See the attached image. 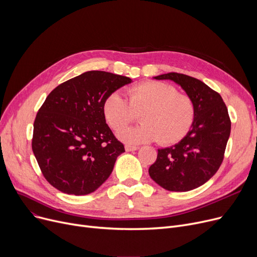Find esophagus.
Wrapping results in <instances>:
<instances>
[{
	"label": "esophagus",
	"instance_id": "1",
	"mask_svg": "<svg viewBox=\"0 0 257 257\" xmlns=\"http://www.w3.org/2000/svg\"><path fill=\"white\" fill-rule=\"evenodd\" d=\"M139 148L140 147H138V146H132V145H126L125 146V150L126 151H136V150H139Z\"/></svg>",
	"mask_w": 257,
	"mask_h": 257
}]
</instances>
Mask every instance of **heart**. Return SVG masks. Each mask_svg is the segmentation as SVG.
Returning a JSON list of instances; mask_svg holds the SVG:
<instances>
[{"mask_svg": "<svg viewBox=\"0 0 257 257\" xmlns=\"http://www.w3.org/2000/svg\"><path fill=\"white\" fill-rule=\"evenodd\" d=\"M105 118L113 130L119 131L141 114L143 123L121 131L119 139L128 143L156 141L173 145L186 137L194 125L196 105L191 96L159 81H146L126 90V100L113 92L103 104Z\"/></svg>", "mask_w": 257, "mask_h": 257, "instance_id": "1", "label": "heart"}]
</instances>
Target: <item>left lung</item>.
I'll use <instances>...</instances> for the list:
<instances>
[{"mask_svg": "<svg viewBox=\"0 0 257 257\" xmlns=\"http://www.w3.org/2000/svg\"><path fill=\"white\" fill-rule=\"evenodd\" d=\"M178 83L196 105V117L186 137L173 147L159 149L149 168L150 177L165 190L187 192L208 181L221 167L231 120L220 93L202 81L179 73L155 77Z\"/></svg>", "mask_w": 257, "mask_h": 257, "instance_id": "8db88e82", "label": "left lung"}]
</instances>
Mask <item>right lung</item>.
I'll return each mask as SVG.
<instances>
[{
	"label": "right lung",
	"mask_w": 257,
	"mask_h": 257,
	"mask_svg": "<svg viewBox=\"0 0 257 257\" xmlns=\"http://www.w3.org/2000/svg\"><path fill=\"white\" fill-rule=\"evenodd\" d=\"M130 82L125 76L89 71L49 93L34 120L32 150L52 186L87 195L110 176L125 148L106 124L103 104Z\"/></svg>",
	"instance_id": "obj_1"
}]
</instances>
